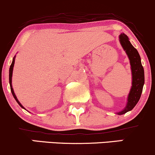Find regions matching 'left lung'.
I'll return each instance as SVG.
<instances>
[{"mask_svg": "<svg viewBox=\"0 0 155 155\" xmlns=\"http://www.w3.org/2000/svg\"><path fill=\"white\" fill-rule=\"evenodd\" d=\"M119 41L128 56L132 71V87L127 97V105L124 110L116 113V114L120 115L131 111L138 102L144 85V70L141 64L139 53L131 44L129 37L125 34L121 33L119 35Z\"/></svg>", "mask_w": 155, "mask_h": 155, "instance_id": "left-lung-1", "label": "left lung"}]
</instances>
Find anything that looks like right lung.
<instances>
[{
	"label": "right lung",
	"mask_w": 155,
	"mask_h": 155,
	"mask_svg": "<svg viewBox=\"0 0 155 155\" xmlns=\"http://www.w3.org/2000/svg\"><path fill=\"white\" fill-rule=\"evenodd\" d=\"M15 57H16V56H15V57H14V58H13V59H12V64H11V66H10V68H9V84H10V88H11V91H12V96H13V97H14V98H15V99L16 100V101H17V102H18V104H19L20 106L22 108H23V109H24V110H25L24 107H23V105H22L21 104H20V101H18V98H17V96H16V95H15V92H14V90H13V87H12V78L13 68H14V64H15ZM27 111H28V110H27Z\"/></svg>",
	"instance_id": "1"
}]
</instances>
